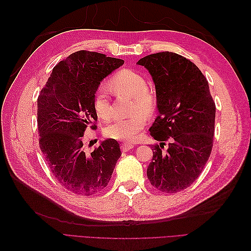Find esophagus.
Returning <instances> with one entry per match:
<instances>
[{
	"instance_id": "obj_1",
	"label": "esophagus",
	"mask_w": 251,
	"mask_h": 251,
	"mask_svg": "<svg viewBox=\"0 0 251 251\" xmlns=\"http://www.w3.org/2000/svg\"><path fill=\"white\" fill-rule=\"evenodd\" d=\"M134 148V144H132V143H123L121 144V150H123L124 151H130V150H132Z\"/></svg>"
}]
</instances>
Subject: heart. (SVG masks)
<instances>
[{"label": "heart", "instance_id": "heart-1", "mask_svg": "<svg viewBox=\"0 0 251 251\" xmlns=\"http://www.w3.org/2000/svg\"><path fill=\"white\" fill-rule=\"evenodd\" d=\"M109 88L117 96L133 97L131 110L136 114L130 118L115 119L105 126L104 134L107 137L116 140H135L147 123V118L142 113L151 115L155 110V96L149 89L146 77L130 69L120 70L114 74L109 81ZM109 88L101 85L97 88L94 95V108L98 117L102 120H109L113 116Z\"/></svg>", "mask_w": 251, "mask_h": 251}]
</instances>
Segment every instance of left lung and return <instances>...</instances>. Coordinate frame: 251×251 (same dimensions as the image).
Here are the masks:
<instances>
[{"instance_id":"obj_1","label":"left lung","mask_w":251,"mask_h":251,"mask_svg":"<svg viewBox=\"0 0 251 251\" xmlns=\"http://www.w3.org/2000/svg\"><path fill=\"white\" fill-rule=\"evenodd\" d=\"M137 64L153 77L159 112L150 134L160 143L153 147L148 178L159 192L178 193L198 179L211 154L216 104L206 77L184 56L158 52Z\"/></svg>"}]
</instances>
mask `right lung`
I'll list each match as a JSON object with an SVG mask.
<instances>
[{
	"label": "right lung",
	"mask_w": 251,
	"mask_h": 251,
	"mask_svg": "<svg viewBox=\"0 0 251 251\" xmlns=\"http://www.w3.org/2000/svg\"><path fill=\"white\" fill-rule=\"evenodd\" d=\"M124 63L98 52H74L53 68L37 97L41 151L53 176L71 193L92 196L101 192L121 156L115 139L87 153L82 137L87 127H97L94 95L98 86Z\"/></svg>",
	"instance_id": "add662e5"
}]
</instances>
